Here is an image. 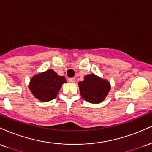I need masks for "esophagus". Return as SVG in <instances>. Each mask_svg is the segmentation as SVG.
<instances>
[{
	"label": "esophagus",
	"mask_w": 152,
	"mask_h": 152,
	"mask_svg": "<svg viewBox=\"0 0 152 152\" xmlns=\"http://www.w3.org/2000/svg\"><path fill=\"white\" fill-rule=\"evenodd\" d=\"M69 81L70 82V83H74V82L76 81V78H69Z\"/></svg>",
	"instance_id": "esophagus-1"
}]
</instances>
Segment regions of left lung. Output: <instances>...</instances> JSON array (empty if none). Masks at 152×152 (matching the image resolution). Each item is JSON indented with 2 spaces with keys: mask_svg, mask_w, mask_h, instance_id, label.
Returning a JSON list of instances; mask_svg holds the SVG:
<instances>
[{
  "mask_svg": "<svg viewBox=\"0 0 152 152\" xmlns=\"http://www.w3.org/2000/svg\"><path fill=\"white\" fill-rule=\"evenodd\" d=\"M80 93L83 99L92 104H99L104 100L110 90L109 82L93 74L87 75L78 83Z\"/></svg>",
  "mask_w": 152,
  "mask_h": 152,
  "instance_id": "8db88e82",
  "label": "left lung"
}]
</instances>
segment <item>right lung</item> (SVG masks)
<instances>
[{"instance_id": "1", "label": "right lung", "mask_w": 152, "mask_h": 152, "mask_svg": "<svg viewBox=\"0 0 152 152\" xmlns=\"http://www.w3.org/2000/svg\"><path fill=\"white\" fill-rule=\"evenodd\" d=\"M64 83H66V78L50 69L34 76L29 88L36 98L47 102L56 97Z\"/></svg>"}]
</instances>
